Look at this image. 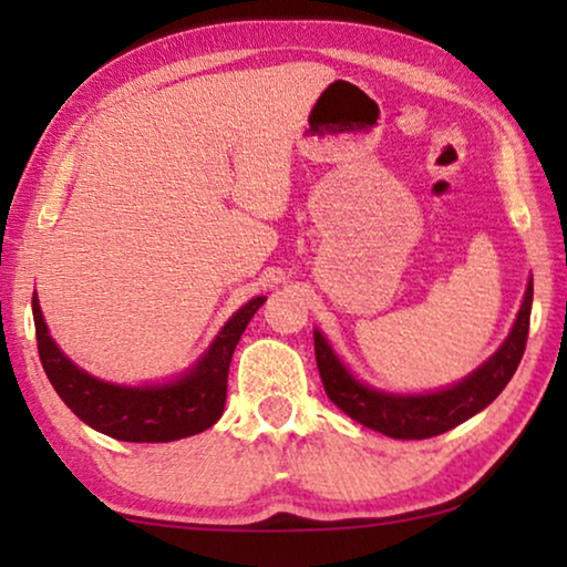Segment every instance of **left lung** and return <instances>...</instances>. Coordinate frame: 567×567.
<instances>
[{
	"label": "left lung",
	"instance_id": "left-lung-1",
	"mask_svg": "<svg viewBox=\"0 0 567 567\" xmlns=\"http://www.w3.org/2000/svg\"><path fill=\"white\" fill-rule=\"evenodd\" d=\"M534 281L529 278L526 293L518 309L514 328L491 359L452 386L421 394L384 392L363 384L351 374V369L338 359L328 338L315 330V355L320 369L324 392L348 417L367 425L371 431L392 439H431L452 431L454 425L477 415L503 392V386L516 374L522 361L526 336H529Z\"/></svg>",
	"mask_w": 567,
	"mask_h": 567
}]
</instances>
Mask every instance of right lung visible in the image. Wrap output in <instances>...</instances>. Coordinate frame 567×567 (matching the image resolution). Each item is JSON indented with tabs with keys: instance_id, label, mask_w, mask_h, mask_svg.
<instances>
[{
	"instance_id": "add662e5",
	"label": "right lung",
	"mask_w": 567,
	"mask_h": 567,
	"mask_svg": "<svg viewBox=\"0 0 567 567\" xmlns=\"http://www.w3.org/2000/svg\"><path fill=\"white\" fill-rule=\"evenodd\" d=\"M266 297H255L237 309L216 332L212 346L200 353L181 377L159 384H113L97 379L64 355L43 320L38 293H33V320L38 353L45 377L66 408L105 436L134 444H162L196 436L212 429L227 402V374L231 353L243 338L247 322L262 307Z\"/></svg>"
}]
</instances>
